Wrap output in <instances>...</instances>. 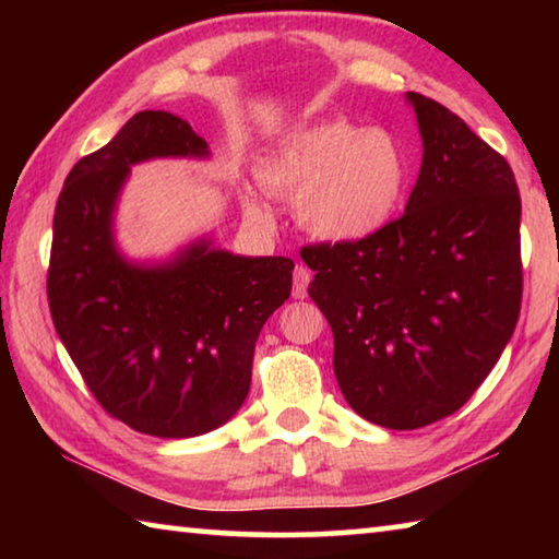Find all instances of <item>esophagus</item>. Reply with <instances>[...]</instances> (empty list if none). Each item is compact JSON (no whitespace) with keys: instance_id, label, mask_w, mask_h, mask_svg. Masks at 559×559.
I'll return each instance as SVG.
<instances>
[{"instance_id":"34e87169","label":"esophagus","mask_w":559,"mask_h":559,"mask_svg":"<svg viewBox=\"0 0 559 559\" xmlns=\"http://www.w3.org/2000/svg\"><path fill=\"white\" fill-rule=\"evenodd\" d=\"M308 283H310V271L306 266H296V271H293V298H306Z\"/></svg>"}]
</instances>
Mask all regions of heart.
Wrapping results in <instances>:
<instances>
[{
    "label": "heart",
    "mask_w": 559,
    "mask_h": 559,
    "mask_svg": "<svg viewBox=\"0 0 559 559\" xmlns=\"http://www.w3.org/2000/svg\"><path fill=\"white\" fill-rule=\"evenodd\" d=\"M409 155L392 130L330 118L283 135L257 165L259 182L296 200L300 226L323 241H359L392 219L409 185ZM263 214L257 197H246Z\"/></svg>",
    "instance_id": "1"
}]
</instances>
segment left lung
I'll return each instance as SVG.
<instances>
[{"label":"left lung","instance_id":"8db88e82","mask_svg":"<svg viewBox=\"0 0 559 559\" xmlns=\"http://www.w3.org/2000/svg\"><path fill=\"white\" fill-rule=\"evenodd\" d=\"M424 157L406 210L359 241L302 246L308 296L335 337L347 404L419 429L471 400L520 316V192L506 157L456 112L406 93Z\"/></svg>","mask_w":559,"mask_h":559}]
</instances>
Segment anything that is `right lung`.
Masks as SVG:
<instances>
[{"instance_id":"obj_1","label":"right lung","mask_w":559,"mask_h":559,"mask_svg":"<svg viewBox=\"0 0 559 559\" xmlns=\"http://www.w3.org/2000/svg\"><path fill=\"white\" fill-rule=\"evenodd\" d=\"M206 155L187 120L140 110L73 165L53 214L56 333L103 409L159 439L200 437L239 412L261 328L290 296L286 257H234L204 239L159 266L118 253L112 212L130 167Z\"/></svg>"}]
</instances>
